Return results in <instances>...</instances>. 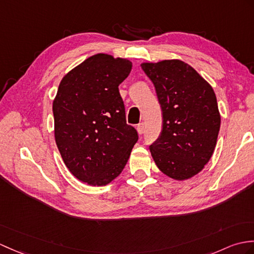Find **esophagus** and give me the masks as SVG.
Returning <instances> with one entry per match:
<instances>
[{
  "instance_id": "obj_1",
  "label": "esophagus",
  "mask_w": 254,
  "mask_h": 254,
  "mask_svg": "<svg viewBox=\"0 0 254 254\" xmlns=\"http://www.w3.org/2000/svg\"><path fill=\"white\" fill-rule=\"evenodd\" d=\"M136 129H137V132H138L139 135L143 134V133H144V123H143V122L138 123L137 127H136Z\"/></svg>"
}]
</instances>
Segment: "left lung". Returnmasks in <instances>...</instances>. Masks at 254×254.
Masks as SVG:
<instances>
[{"mask_svg": "<svg viewBox=\"0 0 254 254\" xmlns=\"http://www.w3.org/2000/svg\"><path fill=\"white\" fill-rule=\"evenodd\" d=\"M155 85L162 110L160 136L149 148L169 178L198 174L213 155L221 116L213 88L190 64L170 60L140 64Z\"/></svg>", "mask_w": 254, "mask_h": 254, "instance_id": "obj_1", "label": "left lung"}]
</instances>
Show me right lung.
Returning <instances> with one entry per match:
<instances>
[{"label":"right lung","instance_id":"right-lung-1","mask_svg":"<svg viewBox=\"0 0 254 254\" xmlns=\"http://www.w3.org/2000/svg\"><path fill=\"white\" fill-rule=\"evenodd\" d=\"M132 63L108 54L88 57L61 81L53 102L55 140L73 176L105 186L119 175L138 139L127 125L119 86Z\"/></svg>","mask_w":254,"mask_h":254}]
</instances>
